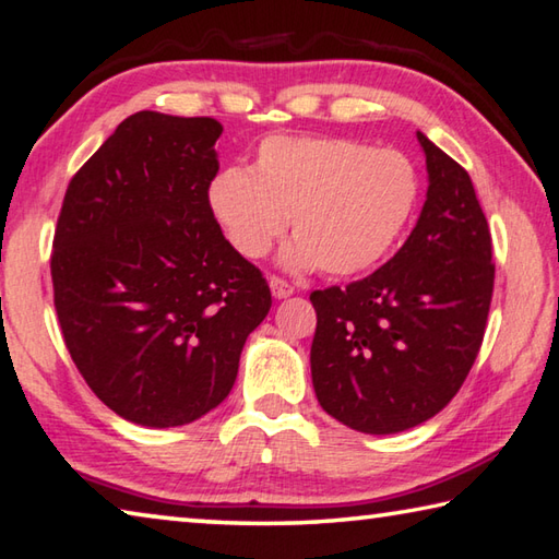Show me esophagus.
<instances>
[{
	"label": "esophagus",
	"instance_id": "obj_1",
	"mask_svg": "<svg viewBox=\"0 0 559 559\" xmlns=\"http://www.w3.org/2000/svg\"><path fill=\"white\" fill-rule=\"evenodd\" d=\"M270 289H272V297H275V299H287V297H292V294H294L292 284L287 280L277 277V275L270 277Z\"/></svg>",
	"mask_w": 559,
	"mask_h": 559
}]
</instances>
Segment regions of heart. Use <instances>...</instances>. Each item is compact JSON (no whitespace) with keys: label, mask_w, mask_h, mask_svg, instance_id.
<instances>
[{"label":"heart","mask_w":559,"mask_h":559,"mask_svg":"<svg viewBox=\"0 0 559 559\" xmlns=\"http://www.w3.org/2000/svg\"><path fill=\"white\" fill-rule=\"evenodd\" d=\"M418 173L394 148L335 135H272L250 173L228 167L209 185V209L236 252L265 258L292 218V267L350 277L374 267L404 234Z\"/></svg>","instance_id":"obj_1"}]
</instances>
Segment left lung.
Masks as SVG:
<instances>
[{"label": "left lung", "mask_w": 559, "mask_h": 559, "mask_svg": "<svg viewBox=\"0 0 559 559\" xmlns=\"http://www.w3.org/2000/svg\"><path fill=\"white\" fill-rule=\"evenodd\" d=\"M428 197L392 260L345 287L311 292L319 404L360 433L424 424L460 392L487 331L491 234L465 167L418 131Z\"/></svg>", "instance_id": "8db88e82"}]
</instances>
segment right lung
I'll return each instance as SVG.
<instances>
[{"label": "right lung", "instance_id": "obj_1", "mask_svg": "<svg viewBox=\"0 0 559 559\" xmlns=\"http://www.w3.org/2000/svg\"><path fill=\"white\" fill-rule=\"evenodd\" d=\"M212 116L139 111L72 175L50 252L52 304L84 382L133 424H192L228 396L270 284L209 209Z\"/></svg>", "mask_w": 559, "mask_h": 559}]
</instances>
